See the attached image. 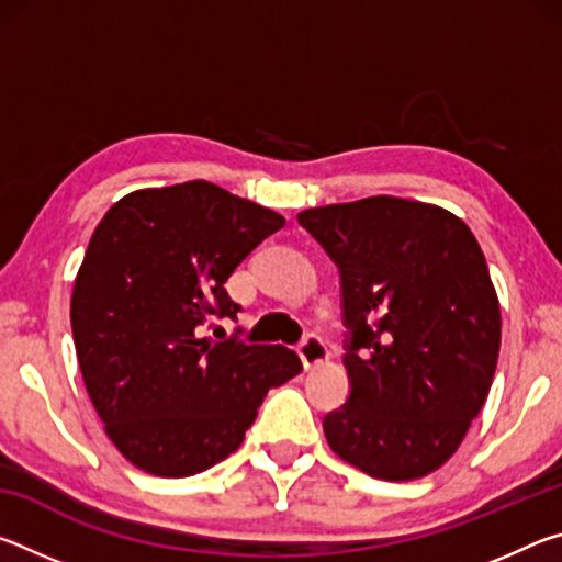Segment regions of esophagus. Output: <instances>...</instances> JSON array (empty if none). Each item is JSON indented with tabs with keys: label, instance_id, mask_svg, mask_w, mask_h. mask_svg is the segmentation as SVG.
Returning <instances> with one entry per match:
<instances>
[{
	"label": "esophagus",
	"instance_id": "obj_1",
	"mask_svg": "<svg viewBox=\"0 0 562 562\" xmlns=\"http://www.w3.org/2000/svg\"><path fill=\"white\" fill-rule=\"evenodd\" d=\"M300 359H302L304 369H317V367H322V364H327L329 351H327V347H325V341H322V339L315 337V335L304 337L302 345H300Z\"/></svg>",
	"mask_w": 562,
	"mask_h": 562
}]
</instances>
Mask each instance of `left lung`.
I'll return each mask as SVG.
<instances>
[{
	"label": "left lung",
	"instance_id": "1",
	"mask_svg": "<svg viewBox=\"0 0 562 562\" xmlns=\"http://www.w3.org/2000/svg\"><path fill=\"white\" fill-rule=\"evenodd\" d=\"M297 221L337 262L351 331L329 449L374 479H424L459 449L496 374L501 307L481 245L453 213L394 195Z\"/></svg>",
	"mask_w": 562,
	"mask_h": 562
}]
</instances>
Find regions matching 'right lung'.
<instances>
[{
    "label": "right lung",
    "instance_id": "right-lung-1",
    "mask_svg": "<svg viewBox=\"0 0 562 562\" xmlns=\"http://www.w3.org/2000/svg\"><path fill=\"white\" fill-rule=\"evenodd\" d=\"M284 217L207 180L109 207L74 280L71 331L103 431L136 469L186 479L240 449L272 386L302 372L282 345L203 337L235 317L225 282Z\"/></svg>",
    "mask_w": 562,
    "mask_h": 562
}]
</instances>
